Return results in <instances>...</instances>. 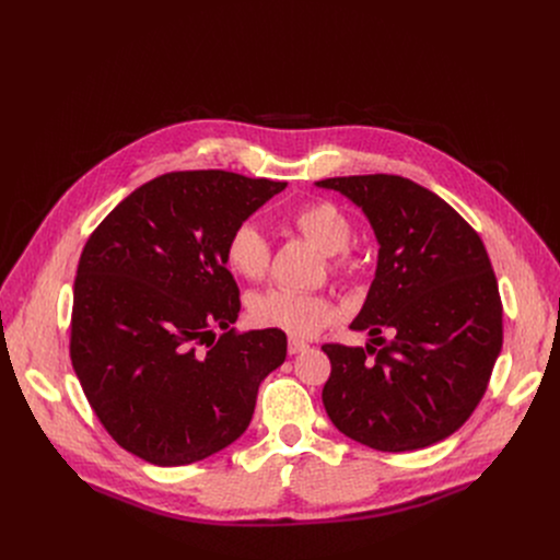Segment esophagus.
I'll list each match as a JSON object with an SVG mask.
<instances>
[{"label":"esophagus","mask_w":560,"mask_h":560,"mask_svg":"<svg viewBox=\"0 0 560 560\" xmlns=\"http://www.w3.org/2000/svg\"><path fill=\"white\" fill-rule=\"evenodd\" d=\"M303 350H307V343H305L303 339L290 337V341H288V352H290V354H299V352H303Z\"/></svg>","instance_id":"34e87169"}]
</instances>
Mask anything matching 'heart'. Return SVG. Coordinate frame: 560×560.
<instances>
[{"label":"heart","instance_id":"1","mask_svg":"<svg viewBox=\"0 0 560 560\" xmlns=\"http://www.w3.org/2000/svg\"><path fill=\"white\" fill-rule=\"evenodd\" d=\"M290 223L324 255H330L332 270L348 266L346 250L352 242V223L339 206L330 201L305 203L292 214ZM225 264L236 277L264 279L270 268V246L264 232L253 223L236 225L225 242ZM250 316L261 328L307 337L332 322L335 307L318 294L270 288L250 299Z\"/></svg>","mask_w":560,"mask_h":560}]
</instances>
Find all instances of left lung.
I'll use <instances>...</instances> for the list:
<instances>
[{
	"label": "left lung",
	"instance_id": "obj_1",
	"mask_svg": "<svg viewBox=\"0 0 560 560\" xmlns=\"http://www.w3.org/2000/svg\"><path fill=\"white\" fill-rule=\"evenodd\" d=\"M368 217L376 272L350 324L374 349L324 346V406L339 432L381 452L454 434L481 401L503 346L499 283L481 236L439 195L396 175L316 182ZM393 335L385 342L377 335ZM373 357L370 358L369 354Z\"/></svg>",
	"mask_w": 560,
	"mask_h": 560
}]
</instances>
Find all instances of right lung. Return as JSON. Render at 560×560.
Segmentation results:
<instances>
[{
	"label": "right lung",
	"instance_id": "add662e5",
	"mask_svg": "<svg viewBox=\"0 0 560 560\" xmlns=\"http://www.w3.org/2000/svg\"><path fill=\"white\" fill-rule=\"evenodd\" d=\"M285 186L225 171L168 173L91 234L77 266L70 359L102 425L130 454L190 465L250 425L288 339L277 328H230L242 303L225 242ZM212 327L224 330L217 345Z\"/></svg>",
	"mask_w": 560,
	"mask_h": 560
}]
</instances>
